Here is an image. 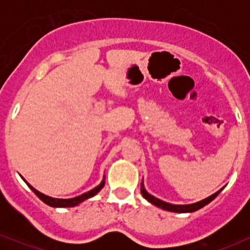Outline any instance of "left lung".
Wrapping results in <instances>:
<instances>
[{"instance_id":"left-lung-1","label":"left lung","mask_w":250,"mask_h":250,"mask_svg":"<svg viewBox=\"0 0 250 250\" xmlns=\"http://www.w3.org/2000/svg\"><path fill=\"white\" fill-rule=\"evenodd\" d=\"M222 190H223V188L218 191H216L215 193L211 194V196L205 198V199L200 200V201H197V203L188 204V205H174V204L166 203V201H164V200H160V199H158V198H156L155 196H152V194H150L148 191L146 190L145 184H143V181L141 183V193L146 200H148L150 204L153 205V206L162 208V209L167 210V211H173V213H193V211L200 209V208H203L206 206V205L209 204L210 201H213L215 198L220 194Z\"/></svg>"}]
</instances>
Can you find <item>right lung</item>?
<instances>
[{"label": "right lung", "instance_id": "obj_1", "mask_svg": "<svg viewBox=\"0 0 250 250\" xmlns=\"http://www.w3.org/2000/svg\"><path fill=\"white\" fill-rule=\"evenodd\" d=\"M21 179L25 181L27 186L29 187V189L32 190L33 192L43 201V203H45L46 205H49V206H51V207H75V206H77V205H80L81 203H83V201H85V200L90 199V198L94 197L98 192H100V190L104 187V183H105V176L104 175V179H102L101 183L95 188H93L92 190L87 191V192L81 194V196L69 198V199H60V198H53V197L46 196V194L40 192L39 190H36L35 188H33L32 186H30V184L27 182V181L23 179L22 176H21Z\"/></svg>", "mask_w": 250, "mask_h": 250}]
</instances>
